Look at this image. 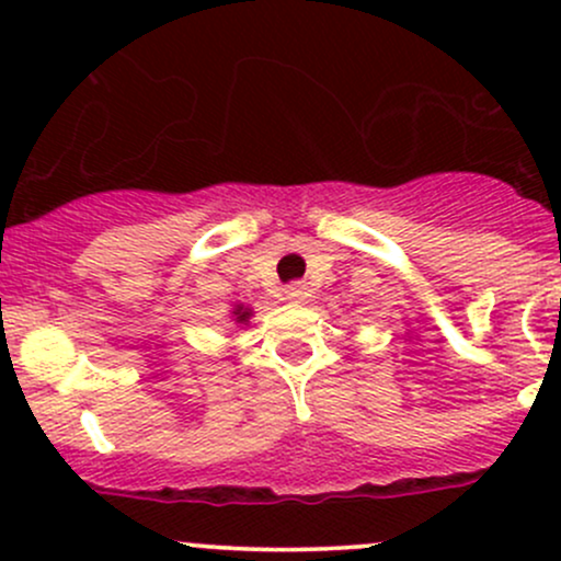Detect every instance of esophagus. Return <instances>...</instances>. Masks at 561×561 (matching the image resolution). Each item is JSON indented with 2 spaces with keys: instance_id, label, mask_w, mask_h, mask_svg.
<instances>
[{
  "instance_id": "34e87169",
  "label": "esophagus",
  "mask_w": 561,
  "mask_h": 561,
  "mask_svg": "<svg viewBox=\"0 0 561 561\" xmlns=\"http://www.w3.org/2000/svg\"><path fill=\"white\" fill-rule=\"evenodd\" d=\"M285 298H287L289 302H306V298H308V287L302 285V282H295V285H289V287L285 289Z\"/></svg>"
}]
</instances>
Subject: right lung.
I'll return each instance as SVG.
<instances>
[{
  "instance_id": "1",
  "label": "right lung",
  "mask_w": 561,
  "mask_h": 561,
  "mask_svg": "<svg viewBox=\"0 0 561 561\" xmlns=\"http://www.w3.org/2000/svg\"><path fill=\"white\" fill-rule=\"evenodd\" d=\"M231 321H234L237 327H248L250 324V319H253V308L250 306H244V302H237L234 308H231Z\"/></svg>"
}]
</instances>
